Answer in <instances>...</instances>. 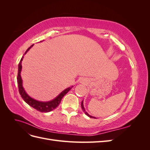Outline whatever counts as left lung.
<instances>
[{
  "mask_svg": "<svg viewBox=\"0 0 150 150\" xmlns=\"http://www.w3.org/2000/svg\"><path fill=\"white\" fill-rule=\"evenodd\" d=\"M81 108H82V110H83V111L84 112L85 114H86V115H87L88 116H89V117H92V118H96V117H93V116H92L89 115L88 114V113L85 111V109H84V105H83V101H82V103H81Z\"/></svg>",
  "mask_w": 150,
  "mask_h": 150,
  "instance_id": "1",
  "label": "left lung"
}]
</instances>
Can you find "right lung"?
I'll use <instances>...</instances> for the list:
<instances>
[{
    "label": "right lung",
    "instance_id": "add662e5",
    "mask_svg": "<svg viewBox=\"0 0 150 150\" xmlns=\"http://www.w3.org/2000/svg\"><path fill=\"white\" fill-rule=\"evenodd\" d=\"M34 46L32 45L30 46L27 51L25 52L24 54H25L27 52H28L29 49ZM24 56H22V57L21 58V59L19 62V66H18V74H17V84H18V88H19V93L21 94V96L22 97V98L24 99V101L28 103L29 106H30L31 107H33V108L37 110L38 111L42 112H48L52 111L54 109L56 108L59 104H60L61 99H62V98L64 96V95L66 94L69 91V90L71 89L72 87L73 86H71V87L68 88L67 89H66L65 90L63 91L62 92H61L58 96L55 98L53 100L51 101H48V102H42V101H39L35 100V99L30 98L29 95L26 93V92L25 91V90L22 86V80L21 78V72L22 70V65L21 63L22 61V59H23Z\"/></svg>",
    "mask_w": 150,
    "mask_h": 150
}]
</instances>
